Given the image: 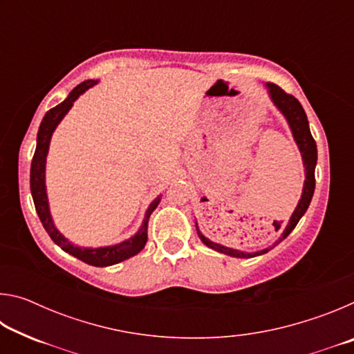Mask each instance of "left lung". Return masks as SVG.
I'll return each instance as SVG.
<instances>
[{
  "mask_svg": "<svg viewBox=\"0 0 354 354\" xmlns=\"http://www.w3.org/2000/svg\"><path fill=\"white\" fill-rule=\"evenodd\" d=\"M267 88H268V92H270V97L273 100V103L277 104L278 109L284 113L287 122H289V127L292 129L293 139H295L297 145L299 148V153H301V156H303V164H304V169H306V179H304L301 200H299L297 209L293 211L292 217L289 220V225L286 226V230L283 231V234H281L279 241L277 242V243H279L281 241H284V239L293 231V227L297 226L299 218H301L304 212L308 211L309 203H310V200H313V195H314V190H315L317 143L314 140L313 134H310L306 112H304L303 106L299 104V101L295 97H293V95L284 92L283 88L277 86V84H273V82H268ZM196 231H198V227H196ZM198 236L203 241V243L207 245L209 248L218 251V253H223V254H227V256H234V257H254V256L267 253V251L270 250V248H266L262 251H256V253H242V251L227 248V247H223V245L211 242L209 239L203 236L200 231H198ZM277 243H274V245H277ZM274 245H273V247H274Z\"/></svg>",
  "mask_w": 354,
  "mask_h": 354,
  "instance_id": "obj_1",
  "label": "left lung"
}]
</instances>
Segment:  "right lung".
Instances as JSON below:
<instances>
[{
    "mask_svg": "<svg viewBox=\"0 0 354 354\" xmlns=\"http://www.w3.org/2000/svg\"><path fill=\"white\" fill-rule=\"evenodd\" d=\"M97 81H84L80 86H76L73 91L70 92L67 100L62 101L61 104L48 111L45 113L44 120H41L39 134H37V147H35V153L31 162V194L34 200L35 211H37L41 225L46 230L48 234L53 239V242L59 245L64 251H67L68 254L77 257L82 262L88 263V266L95 267H107L113 266V263H118L124 259H129V257L136 256L140 253L145 247L148 241V220L149 215L153 214L156 206L159 205V200H154L151 206L148 207L145 220H143V225L139 230V232L134 237H131L129 241H124L118 245H113V247H103V248H80L71 245L67 239H65L61 232L56 230L55 223H53L50 209H48V198H46V190H45V162H46V154H48V147H50V140L53 136V131L56 129L59 122L64 118L65 113L70 111V107L73 106V101L84 93L87 88H91Z\"/></svg>",
    "mask_w": 354,
    "mask_h": 354,
    "instance_id": "add662e5",
    "label": "right lung"
}]
</instances>
